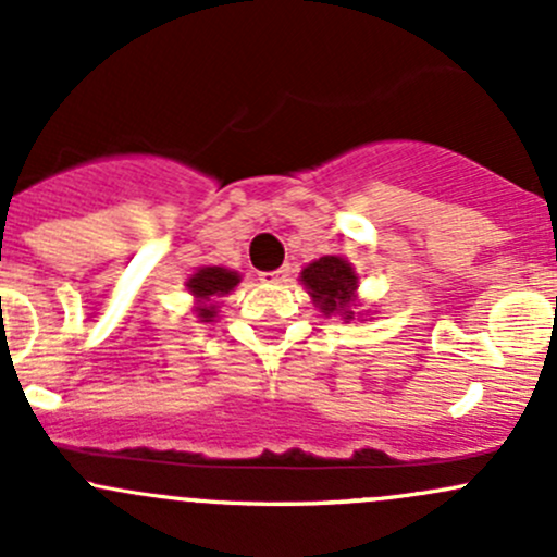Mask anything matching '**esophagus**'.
Masks as SVG:
<instances>
[{
	"instance_id": "34e87169",
	"label": "esophagus",
	"mask_w": 557,
	"mask_h": 557,
	"mask_svg": "<svg viewBox=\"0 0 557 557\" xmlns=\"http://www.w3.org/2000/svg\"><path fill=\"white\" fill-rule=\"evenodd\" d=\"M290 280V267H280L274 272H263L261 274V283L267 285H280V283H288Z\"/></svg>"
}]
</instances>
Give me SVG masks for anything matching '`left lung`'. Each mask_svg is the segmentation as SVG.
<instances>
[{
  "label": "left lung",
  "instance_id": "left-lung-1",
  "mask_svg": "<svg viewBox=\"0 0 557 557\" xmlns=\"http://www.w3.org/2000/svg\"><path fill=\"white\" fill-rule=\"evenodd\" d=\"M301 285L323 314H339L345 323L356 318L358 274L339 256H323L301 269Z\"/></svg>",
  "mask_w": 557,
  "mask_h": 557
}]
</instances>
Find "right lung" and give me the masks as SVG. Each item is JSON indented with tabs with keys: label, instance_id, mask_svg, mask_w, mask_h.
<instances>
[{
	"label": "right lung",
	"instance_id": "right-lung-1",
	"mask_svg": "<svg viewBox=\"0 0 557 557\" xmlns=\"http://www.w3.org/2000/svg\"><path fill=\"white\" fill-rule=\"evenodd\" d=\"M239 274L232 272V269L223 267H201L196 269L194 274L188 277L185 288L190 290V296L196 299V318L201 323H210L218 312V299L232 294L234 288L239 285Z\"/></svg>",
	"mask_w": 557,
	"mask_h": 557
}]
</instances>
